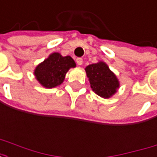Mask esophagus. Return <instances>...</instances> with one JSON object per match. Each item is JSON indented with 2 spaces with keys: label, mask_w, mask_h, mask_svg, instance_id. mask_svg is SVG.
Wrapping results in <instances>:
<instances>
[{
  "label": "esophagus",
  "mask_w": 157,
  "mask_h": 157,
  "mask_svg": "<svg viewBox=\"0 0 157 157\" xmlns=\"http://www.w3.org/2000/svg\"><path fill=\"white\" fill-rule=\"evenodd\" d=\"M76 62H77V64H78V66H81L82 63H83V60H82V58H77Z\"/></svg>",
  "instance_id": "1"
}]
</instances>
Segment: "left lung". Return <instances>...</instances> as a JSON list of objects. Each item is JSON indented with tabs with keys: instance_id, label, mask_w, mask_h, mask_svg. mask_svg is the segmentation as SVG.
<instances>
[{
	"instance_id": "obj_1",
	"label": "left lung",
	"mask_w": 157,
	"mask_h": 157,
	"mask_svg": "<svg viewBox=\"0 0 157 157\" xmlns=\"http://www.w3.org/2000/svg\"><path fill=\"white\" fill-rule=\"evenodd\" d=\"M91 90L105 99L112 97L119 89L120 83L117 76L103 61L91 64L85 68Z\"/></svg>"
}]
</instances>
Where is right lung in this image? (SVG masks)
<instances>
[{
    "mask_svg": "<svg viewBox=\"0 0 157 157\" xmlns=\"http://www.w3.org/2000/svg\"><path fill=\"white\" fill-rule=\"evenodd\" d=\"M74 67H76V63L72 57L69 55L63 56L59 52H52L36 67L34 76L42 87L52 89L61 85L67 71Z\"/></svg>",
    "mask_w": 157,
    "mask_h": 157,
    "instance_id": "add662e5",
    "label": "right lung"
}]
</instances>
